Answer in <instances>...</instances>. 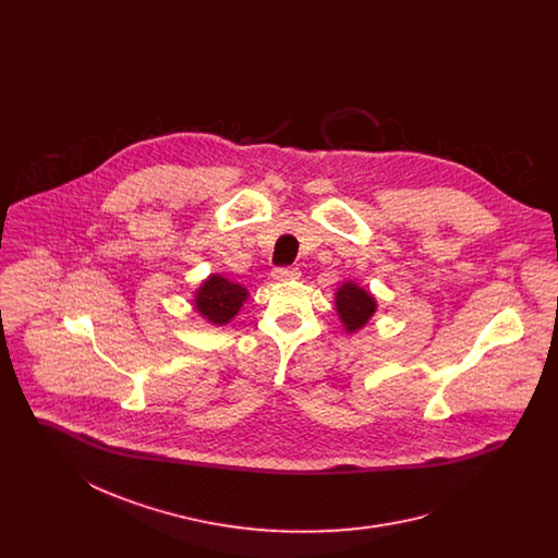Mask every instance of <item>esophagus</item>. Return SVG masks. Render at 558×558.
Listing matches in <instances>:
<instances>
[{
    "label": "esophagus",
    "instance_id": "esophagus-1",
    "mask_svg": "<svg viewBox=\"0 0 558 558\" xmlns=\"http://www.w3.org/2000/svg\"><path fill=\"white\" fill-rule=\"evenodd\" d=\"M271 278H274L276 282H289V280L299 278V269H296V267H274Z\"/></svg>",
    "mask_w": 558,
    "mask_h": 558
}]
</instances>
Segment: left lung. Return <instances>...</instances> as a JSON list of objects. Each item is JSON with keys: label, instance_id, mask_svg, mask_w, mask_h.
<instances>
[{"label": "left lung", "instance_id": "1", "mask_svg": "<svg viewBox=\"0 0 558 558\" xmlns=\"http://www.w3.org/2000/svg\"><path fill=\"white\" fill-rule=\"evenodd\" d=\"M374 312H376V301L371 292L364 291L362 287L345 282L337 291V314L349 332L366 326V322L374 316Z\"/></svg>", "mask_w": 558, "mask_h": 558}]
</instances>
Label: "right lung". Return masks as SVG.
Returning a JSON list of instances; mask_svg holds the SVG:
<instances>
[{
  "mask_svg": "<svg viewBox=\"0 0 558 558\" xmlns=\"http://www.w3.org/2000/svg\"><path fill=\"white\" fill-rule=\"evenodd\" d=\"M246 296H248V292L244 287L226 280L223 276L213 274L203 282V287L196 291L194 305H196V312L203 318L221 326V324H228L230 319L239 314Z\"/></svg>",
  "mask_w": 558,
  "mask_h": 558,
  "instance_id": "obj_1",
  "label": "right lung"
}]
</instances>
